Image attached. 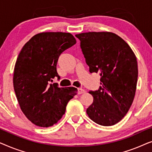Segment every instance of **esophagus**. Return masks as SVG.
Masks as SVG:
<instances>
[{
	"label": "esophagus",
	"mask_w": 152,
	"mask_h": 152,
	"mask_svg": "<svg viewBox=\"0 0 152 152\" xmlns=\"http://www.w3.org/2000/svg\"><path fill=\"white\" fill-rule=\"evenodd\" d=\"M86 91H85L84 89H83L82 88H78V94H82V93H84Z\"/></svg>",
	"instance_id": "obj_1"
}]
</instances>
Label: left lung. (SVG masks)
<instances>
[{"label": "left lung", "instance_id": "8db88e82", "mask_svg": "<svg viewBox=\"0 0 152 152\" xmlns=\"http://www.w3.org/2000/svg\"><path fill=\"white\" fill-rule=\"evenodd\" d=\"M90 72L100 75L98 91H89L93 102L86 113L95 123L112 126L123 118L132 106L138 80L136 55L115 33L88 32L76 34Z\"/></svg>", "mask_w": 152, "mask_h": 152}]
</instances>
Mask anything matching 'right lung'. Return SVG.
Instances as JSON below:
<instances>
[{
	"label": "right lung",
	"mask_w": 152,
	"mask_h": 152,
	"mask_svg": "<svg viewBox=\"0 0 152 152\" xmlns=\"http://www.w3.org/2000/svg\"><path fill=\"white\" fill-rule=\"evenodd\" d=\"M76 43L70 33L41 32L23 45L14 70V89L20 108L35 125L57 124L68 102L77 94L75 87L59 88L50 84L59 76L57 64L61 54Z\"/></svg>",
	"instance_id": "right-lung-1"
}]
</instances>
